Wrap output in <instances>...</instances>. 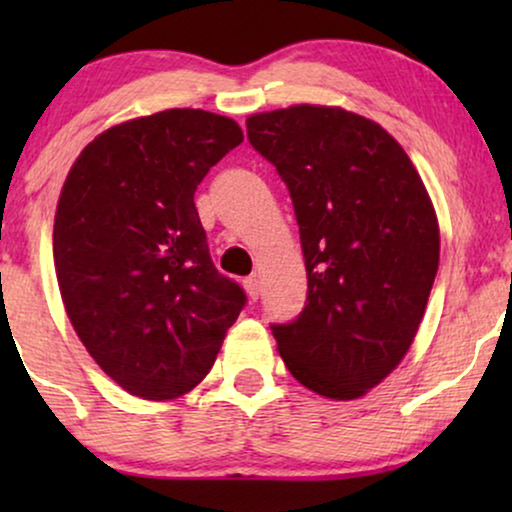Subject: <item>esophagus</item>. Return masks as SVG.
Segmentation results:
<instances>
[{
  "label": "esophagus",
  "mask_w": 512,
  "mask_h": 512,
  "mask_svg": "<svg viewBox=\"0 0 512 512\" xmlns=\"http://www.w3.org/2000/svg\"><path fill=\"white\" fill-rule=\"evenodd\" d=\"M244 291H247V296H249V300H258V296H261V284H258V279L256 277H247L244 279Z\"/></svg>",
  "instance_id": "obj_1"
}]
</instances>
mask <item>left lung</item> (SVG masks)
<instances>
[{
  "instance_id": "1",
  "label": "left lung",
  "mask_w": 512,
  "mask_h": 512,
  "mask_svg": "<svg viewBox=\"0 0 512 512\" xmlns=\"http://www.w3.org/2000/svg\"><path fill=\"white\" fill-rule=\"evenodd\" d=\"M247 137L289 188L305 256L303 312L270 326L279 356L314 394L352 401L422 324L440 256L431 198L403 146L340 107L254 114Z\"/></svg>"
}]
</instances>
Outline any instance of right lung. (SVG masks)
I'll return each mask as SVG.
<instances>
[{
  "label": "right lung",
  "mask_w": 512,
  "mask_h": 512,
  "mask_svg": "<svg viewBox=\"0 0 512 512\" xmlns=\"http://www.w3.org/2000/svg\"><path fill=\"white\" fill-rule=\"evenodd\" d=\"M242 139L233 118L167 109L104 130L67 174L53 226L62 303L132 396L170 401L205 380L247 303L214 268L193 202Z\"/></svg>",
  "instance_id": "right-lung-1"
}]
</instances>
